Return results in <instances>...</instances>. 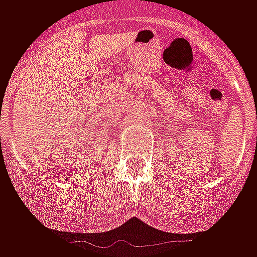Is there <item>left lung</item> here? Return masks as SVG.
Listing matches in <instances>:
<instances>
[{
	"label": "left lung",
	"mask_w": 257,
	"mask_h": 257,
	"mask_svg": "<svg viewBox=\"0 0 257 257\" xmlns=\"http://www.w3.org/2000/svg\"><path fill=\"white\" fill-rule=\"evenodd\" d=\"M256 112H257V108H256Z\"/></svg>",
	"instance_id": "obj_1"
}]
</instances>
